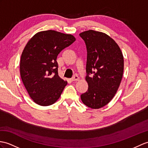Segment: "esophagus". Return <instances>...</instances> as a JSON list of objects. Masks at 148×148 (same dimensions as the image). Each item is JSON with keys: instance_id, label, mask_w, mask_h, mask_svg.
Returning a JSON list of instances; mask_svg holds the SVG:
<instances>
[{"instance_id": "1", "label": "esophagus", "mask_w": 148, "mask_h": 148, "mask_svg": "<svg viewBox=\"0 0 148 148\" xmlns=\"http://www.w3.org/2000/svg\"><path fill=\"white\" fill-rule=\"evenodd\" d=\"M79 77H78V75H74V76L71 78V81H78L79 80Z\"/></svg>"}]
</instances>
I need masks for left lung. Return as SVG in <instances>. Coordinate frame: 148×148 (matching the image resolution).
<instances>
[{
    "instance_id": "8db88e82",
    "label": "left lung",
    "mask_w": 148,
    "mask_h": 148,
    "mask_svg": "<svg viewBox=\"0 0 148 148\" xmlns=\"http://www.w3.org/2000/svg\"><path fill=\"white\" fill-rule=\"evenodd\" d=\"M79 36L86 45L88 84V91L81 98L88 107L98 109L107 105L118 90L123 75V57L117 43L104 33L88 30Z\"/></svg>"
}]
</instances>
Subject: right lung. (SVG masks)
<instances>
[{"instance_id": "1", "label": "right lung", "mask_w": 148, "mask_h": 148, "mask_svg": "<svg viewBox=\"0 0 148 148\" xmlns=\"http://www.w3.org/2000/svg\"><path fill=\"white\" fill-rule=\"evenodd\" d=\"M75 41L70 34L47 30L37 33L27 43L21 57V77L36 104L49 106L60 98L67 82L58 76L57 57Z\"/></svg>"}]
</instances>
